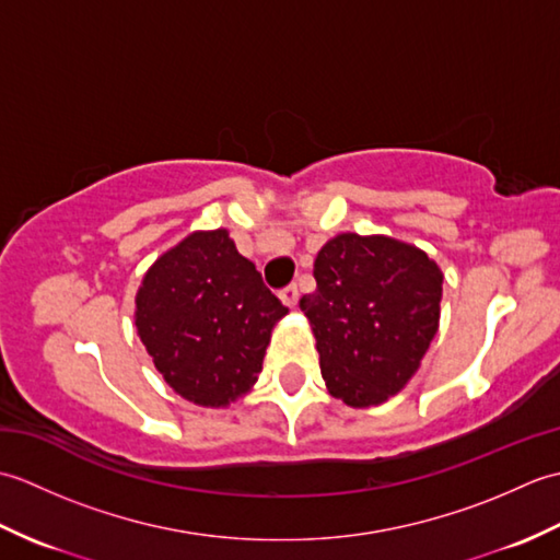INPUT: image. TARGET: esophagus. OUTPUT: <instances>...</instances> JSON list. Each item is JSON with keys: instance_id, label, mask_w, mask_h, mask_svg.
<instances>
[{"instance_id": "34e87169", "label": "esophagus", "mask_w": 560, "mask_h": 560, "mask_svg": "<svg viewBox=\"0 0 560 560\" xmlns=\"http://www.w3.org/2000/svg\"><path fill=\"white\" fill-rule=\"evenodd\" d=\"M279 299H281L283 305L295 307V305H299V287H295V283H291V287L281 289V291H279Z\"/></svg>"}]
</instances>
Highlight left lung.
I'll return each mask as SVG.
<instances>
[{
	"instance_id": "obj_1",
	"label": "left lung",
	"mask_w": 560,
	"mask_h": 560,
	"mask_svg": "<svg viewBox=\"0 0 560 560\" xmlns=\"http://www.w3.org/2000/svg\"><path fill=\"white\" fill-rule=\"evenodd\" d=\"M301 299L331 397L375 407L409 383L438 331L443 271L423 249L387 235L341 233L315 259Z\"/></svg>"
}]
</instances>
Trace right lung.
Wrapping results in <instances>:
<instances>
[{"instance_id": "add662e5", "label": "right lung", "mask_w": 560, "mask_h": 560, "mask_svg": "<svg viewBox=\"0 0 560 560\" xmlns=\"http://www.w3.org/2000/svg\"><path fill=\"white\" fill-rule=\"evenodd\" d=\"M135 325L177 395L229 407L257 383L271 329L289 313L225 229L189 233L137 291Z\"/></svg>"}]
</instances>
